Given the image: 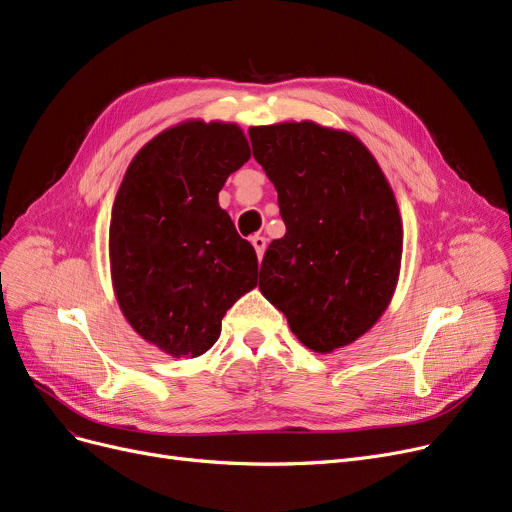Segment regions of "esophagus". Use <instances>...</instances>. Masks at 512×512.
Returning <instances> with one entry per match:
<instances>
[{"label": "esophagus", "instance_id": "esophagus-1", "mask_svg": "<svg viewBox=\"0 0 512 512\" xmlns=\"http://www.w3.org/2000/svg\"><path fill=\"white\" fill-rule=\"evenodd\" d=\"M251 242H253V247H255V251H257V257H259V259H263L265 247H268V240H265V236L255 234V236L251 238Z\"/></svg>", "mask_w": 512, "mask_h": 512}]
</instances>
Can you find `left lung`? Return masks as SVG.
I'll return each mask as SVG.
<instances>
[{"label":"left lung","mask_w":512,"mask_h":512,"mask_svg":"<svg viewBox=\"0 0 512 512\" xmlns=\"http://www.w3.org/2000/svg\"><path fill=\"white\" fill-rule=\"evenodd\" d=\"M249 138L286 226L263 255L261 293L305 347L349 345L383 316L402 263L385 175L358 138L311 121L251 127Z\"/></svg>","instance_id":"left-lung-1"}]
</instances>
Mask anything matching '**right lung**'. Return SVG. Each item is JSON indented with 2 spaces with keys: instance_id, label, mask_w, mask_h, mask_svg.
I'll return each mask as SVG.
<instances>
[{
  "instance_id": "right-lung-1",
  "label": "right lung",
  "mask_w": 512,
  "mask_h": 512,
  "mask_svg": "<svg viewBox=\"0 0 512 512\" xmlns=\"http://www.w3.org/2000/svg\"><path fill=\"white\" fill-rule=\"evenodd\" d=\"M251 159L240 127L188 121L131 161L110 219L108 251L123 316L173 358L215 345L221 318L257 286V255L217 194Z\"/></svg>"
}]
</instances>
